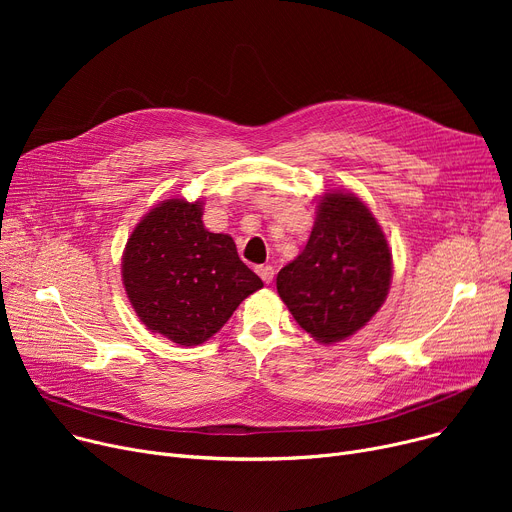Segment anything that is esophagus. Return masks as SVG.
Instances as JSON below:
<instances>
[{
  "instance_id": "34e87169",
  "label": "esophagus",
  "mask_w": 512,
  "mask_h": 512,
  "mask_svg": "<svg viewBox=\"0 0 512 512\" xmlns=\"http://www.w3.org/2000/svg\"><path fill=\"white\" fill-rule=\"evenodd\" d=\"M257 274L261 276V280H263L265 284H270V282L274 280V267H272V265H259V267H257Z\"/></svg>"
}]
</instances>
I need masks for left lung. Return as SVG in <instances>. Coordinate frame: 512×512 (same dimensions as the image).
<instances>
[{
    "instance_id": "8db88e82",
    "label": "left lung",
    "mask_w": 512,
    "mask_h": 512,
    "mask_svg": "<svg viewBox=\"0 0 512 512\" xmlns=\"http://www.w3.org/2000/svg\"><path fill=\"white\" fill-rule=\"evenodd\" d=\"M392 282L386 234L353 193L330 191L299 257L284 265L278 294L297 324L321 344L357 334L384 305Z\"/></svg>"
}]
</instances>
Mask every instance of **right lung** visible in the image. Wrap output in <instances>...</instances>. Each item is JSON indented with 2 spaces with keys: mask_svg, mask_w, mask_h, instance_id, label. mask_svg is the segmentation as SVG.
<instances>
[{
  "mask_svg": "<svg viewBox=\"0 0 512 512\" xmlns=\"http://www.w3.org/2000/svg\"><path fill=\"white\" fill-rule=\"evenodd\" d=\"M122 284L147 330L180 346L209 340L263 286L232 236L203 226V201L186 199L143 215L122 255Z\"/></svg>",
  "mask_w": 512,
  "mask_h": 512,
  "instance_id": "obj_1",
  "label": "right lung"
}]
</instances>
